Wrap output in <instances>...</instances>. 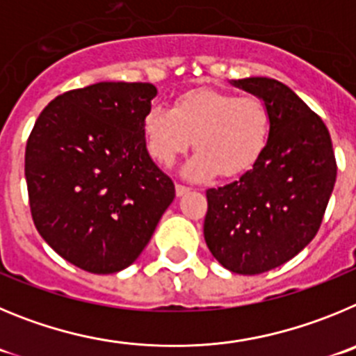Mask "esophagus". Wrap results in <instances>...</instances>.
Segmentation results:
<instances>
[{"label":"esophagus","mask_w":356,"mask_h":356,"mask_svg":"<svg viewBox=\"0 0 356 356\" xmlns=\"http://www.w3.org/2000/svg\"><path fill=\"white\" fill-rule=\"evenodd\" d=\"M190 191V188L188 186H182V184H175V193H177V197H184L186 193Z\"/></svg>","instance_id":"34e87169"}]
</instances>
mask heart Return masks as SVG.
Listing matches in <instances>:
<instances>
[{"label":"heart","mask_w":356,"mask_h":356,"mask_svg":"<svg viewBox=\"0 0 356 356\" xmlns=\"http://www.w3.org/2000/svg\"><path fill=\"white\" fill-rule=\"evenodd\" d=\"M147 150L161 166H172L193 145L197 154L184 165L191 181L245 174L264 154L271 120L264 102L252 95L197 90L174 108L152 104L143 117Z\"/></svg>","instance_id":"heart-1"}]
</instances>
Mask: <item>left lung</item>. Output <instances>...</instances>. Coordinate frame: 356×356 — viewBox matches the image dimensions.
Instances as JSON below:
<instances>
[{
  "mask_svg": "<svg viewBox=\"0 0 356 356\" xmlns=\"http://www.w3.org/2000/svg\"><path fill=\"white\" fill-rule=\"evenodd\" d=\"M234 86L270 111V142L248 172L207 190L204 238L223 268L259 275L300 254L318 234L337 177L325 122L289 86L245 78Z\"/></svg>",
  "mask_w": 356,
  "mask_h": 356,
  "instance_id": "1",
  "label": "left lung"
}]
</instances>
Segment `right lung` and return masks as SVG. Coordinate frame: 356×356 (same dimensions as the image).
I'll list each match as a JSON object with an SVG mask.
<instances>
[{
  "label": "right lung",
  "instance_id": "right-lung-1",
  "mask_svg": "<svg viewBox=\"0 0 356 356\" xmlns=\"http://www.w3.org/2000/svg\"><path fill=\"white\" fill-rule=\"evenodd\" d=\"M150 83L102 81L58 95L24 154L33 223L70 264L97 275L133 264L175 197L147 152Z\"/></svg>",
  "mask_w": 356,
  "mask_h": 356
}]
</instances>
